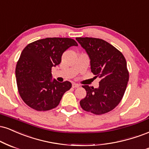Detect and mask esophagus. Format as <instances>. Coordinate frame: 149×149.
Instances as JSON below:
<instances>
[{
    "label": "esophagus",
    "mask_w": 149,
    "mask_h": 149,
    "mask_svg": "<svg viewBox=\"0 0 149 149\" xmlns=\"http://www.w3.org/2000/svg\"><path fill=\"white\" fill-rule=\"evenodd\" d=\"M79 86V85H78L77 84H72V88H78Z\"/></svg>",
    "instance_id": "34e87169"
}]
</instances>
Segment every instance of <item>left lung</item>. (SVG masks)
I'll list each match as a JSON object with an SVG mask.
<instances>
[{
	"label": "left lung",
	"mask_w": 149,
	"mask_h": 149,
	"mask_svg": "<svg viewBox=\"0 0 149 149\" xmlns=\"http://www.w3.org/2000/svg\"><path fill=\"white\" fill-rule=\"evenodd\" d=\"M77 41L86 50L91 60V69L100 81L99 87L94 88L82 86L86 96L80 101L85 111L101 115L111 111L123 98L129 72L123 54L102 39L77 38Z\"/></svg>",
	"instance_id": "1"
}]
</instances>
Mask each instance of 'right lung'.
<instances>
[{"label": "right lung", "instance_id": "obj_1", "mask_svg": "<svg viewBox=\"0 0 149 149\" xmlns=\"http://www.w3.org/2000/svg\"><path fill=\"white\" fill-rule=\"evenodd\" d=\"M78 46L68 38H47L29 44L16 66L19 93L24 102L37 111H48L58 105L63 94L72 87L70 81L52 79V68L61 63L63 54Z\"/></svg>", "mask_w": 149, "mask_h": 149}]
</instances>
